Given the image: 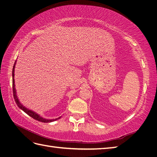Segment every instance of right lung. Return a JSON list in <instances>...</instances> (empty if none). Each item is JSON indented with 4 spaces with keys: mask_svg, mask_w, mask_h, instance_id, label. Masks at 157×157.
<instances>
[{
    "mask_svg": "<svg viewBox=\"0 0 157 157\" xmlns=\"http://www.w3.org/2000/svg\"><path fill=\"white\" fill-rule=\"evenodd\" d=\"M16 62H17V61H16L15 62H14V66H13V74H12V75H13V96H14V101H15V102H16L17 105H18V107H19V108L21 109V110L24 111V112H25V113H26L27 114H28L29 116H31V117H32L33 118L36 120H38V121H39V122H45V123H48V122H52L55 121V120H58V119H59V118L61 117V116H60V117L57 118H56V119H46V118H43L42 116H41L39 114H38L37 113H36V112H35L34 111H33V110H29V109H28V108H27L25 106H24V105L20 102L19 98H18V97H17V92H16V89H15V84H14V67H15Z\"/></svg>",
    "mask_w": 157,
    "mask_h": 157,
    "instance_id": "add662e5",
    "label": "right lung"
}]
</instances>
